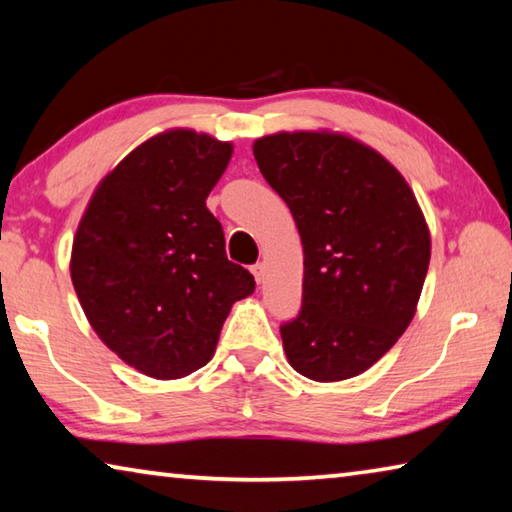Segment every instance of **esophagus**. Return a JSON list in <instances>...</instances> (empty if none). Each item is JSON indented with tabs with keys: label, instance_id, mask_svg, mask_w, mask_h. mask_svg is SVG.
<instances>
[{
	"label": "esophagus",
	"instance_id": "esophagus-1",
	"mask_svg": "<svg viewBox=\"0 0 512 512\" xmlns=\"http://www.w3.org/2000/svg\"><path fill=\"white\" fill-rule=\"evenodd\" d=\"M250 273H253V277H255V282H257V284H262V282H264V264H255V266H250Z\"/></svg>",
	"mask_w": 512,
	"mask_h": 512
}]
</instances>
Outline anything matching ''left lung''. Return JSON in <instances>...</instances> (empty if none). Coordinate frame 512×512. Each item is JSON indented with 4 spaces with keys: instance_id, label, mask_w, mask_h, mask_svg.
Returning <instances> with one entry per match:
<instances>
[{
    "instance_id": "8db88e82",
    "label": "left lung",
    "mask_w": 512,
    "mask_h": 512,
    "mask_svg": "<svg viewBox=\"0 0 512 512\" xmlns=\"http://www.w3.org/2000/svg\"><path fill=\"white\" fill-rule=\"evenodd\" d=\"M253 153L305 255L300 316L280 327L291 368L323 384L357 377L418 309L431 257L418 198L379 151L329 128L264 135Z\"/></svg>"
}]
</instances>
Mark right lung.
Wrapping results in <instances>:
<instances>
[{
	"instance_id": "obj_1",
	"label": "right lung",
	"mask_w": 512,
	"mask_h": 512,
	"mask_svg": "<svg viewBox=\"0 0 512 512\" xmlns=\"http://www.w3.org/2000/svg\"><path fill=\"white\" fill-rule=\"evenodd\" d=\"M232 149L192 128L149 137L101 178L76 228L69 273L85 318L146 377L203 368L232 305L255 291L205 205Z\"/></svg>"
}]
</instances>
